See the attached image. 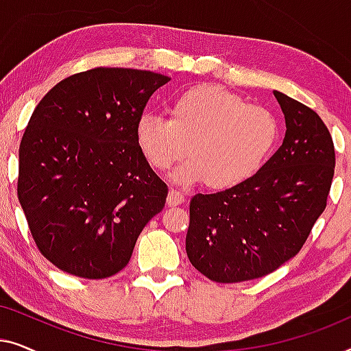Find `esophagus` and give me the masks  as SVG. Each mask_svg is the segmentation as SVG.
<instances>
[{
	"label": "esophagus",
	"instance_id": "34e87169",
	"mask_svg": "<svg viewBox=\"0 0 351 351\" xmlns=\"http://www.w3.org/2000/svg\"><path fill=\"white\" fill-rule=\"evenodd\" d=\"M185 201V195L182 193L179 190H174L171 189L169 190V195H167V206H177V204H182Z\"/></svg>",
	"mask_w": 351,
	"mask_h": 351
}]
</instances>
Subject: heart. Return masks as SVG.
<instances>
[{
	"mask_svg": "<svg viewBox=\"0 0 351 351\" xmlns=\"http://www.w3.org/2000/svg\"><path fill=\"white\" fill-rule=\"evenodd\" d=\"M136 141L155 169H171L189 155L177 179L228 190L262 169L280 141V123L270 110L249 105L228 90L198 86L177 95L169 118L143 113Z\"/></svg>",
	"mask_w": 351,
	"mask_h": 351,
	"instance_id": "1",
	"label": "heart"
}]
</instances>
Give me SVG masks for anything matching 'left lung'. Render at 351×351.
Segmentation results:
<instances>
[{
  "label": "left lung",
  "mask_w": 351,
  "mask_h": 351,
  "mask_svg": "<svg viewBox=\"0 0 351 351\" xmlns=\"http://www.w3.org/2000/svg\"><path fill=\"white\" fill-rule=\"evenodd\" d=\"M282 110V145L244 184L190 201L185 249L215 282L256 280L300 251L326 209L332 184V137L306 105L273 90Z\"/></svg>",
  "instance_id": "8db88e82"
}]
</instances>
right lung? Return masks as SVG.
Returning a JSON list of instances; mask_svg holds the SVG:
<instances>
[{"instance_id":"right-lung-1","label":"right lung","mask_w":351,"mask_h":351,"mask_svg":"<svg viewBox=\"0 0 351 351\" xmlns=\"http://www.w3.org/2000/svg\"><path fill=\"white\" fill-rule=\"evenodd\" d=\"M169 76L93 69L36 105L19 148L17 195L47 261L102 280L128 265L138 234L165 208L167 186L143 158L136 126Z\"/></svg>"}]
</instances>
